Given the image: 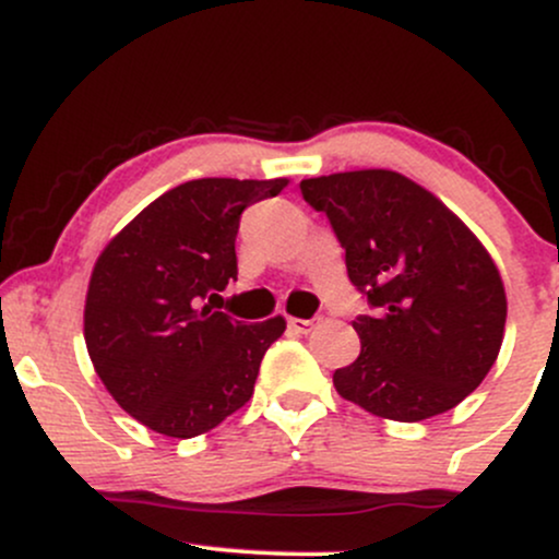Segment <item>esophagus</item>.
Listing matches in <instances>:
<instances>
[{"instance_id": "1", "label": "esophagus", "mask_w": 559, "mask_h": 559, "mask_svg": "<svg viewBox=\"0 0 559 559\" xmlns=\"http://www.w3.org/2000/svg\"><path fill=\"white\" fill-rule=\"evenodd\" d=\"M318 323H320V318H316V320L292 318V320H288V329H292L294 333H310V331H316Z\"/></svg>"}]
</instances>
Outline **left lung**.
Instances as JSON below:
<instances>
[{
    "label": "left lung",
    "mask_w": 559,
    "mask_h": 559,
    "mask_svg": "<svg viewBox=\"0 0 559 559\" xmlns=\"http://www.w3.org/2000/svg\"><path fill=\"white\" fill-rule=\"evenodd\" d=\"M299 189L329 215L349 281L378 307L352 320L360 357L333 373L338 394L400 423L457 407L502 349L507 297L489 249L396 170L331 173Z\"/></svg>",
    "instance_id": "obj_1"
}]
</instances>
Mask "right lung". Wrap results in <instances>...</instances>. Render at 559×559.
I'll return each mask as SVG.
<instances>
[{
	"instance_id": "add662e5",
	"label": "right lung",
	"mask_w": 559,
	"mask_h": 559,
	"mask_svg": "<svg viewBox=\"0 0 559 559\" xmlns=\"http://www.w3.org/2000/svg\"><path fill=\"white\" fill-rule=\"evenodd\" d=\"M288 178H197L165 191L94 262L83 338L96 376L131 418L191 439L243 407L281 316L243 323L199 307L236 281L241 213Z\"/></svg>"
}]
</instances>
